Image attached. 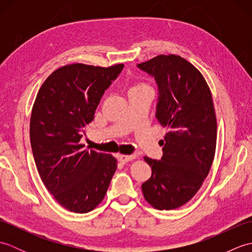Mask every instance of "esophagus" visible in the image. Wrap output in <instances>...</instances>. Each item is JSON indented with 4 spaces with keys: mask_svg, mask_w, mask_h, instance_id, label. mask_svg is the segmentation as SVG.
I'll return each mask as SVG.
<instances>
[{
    "mask_svg": "<svg viewBox=\"0 0 252 252\" xmlns=\"http://www.w3.org/2000/svg\"><path fill=\"white\" fill-rule=\"evenodd\" d=\"M135 157H136L135 155H119V157H118V159H119L120 162L126 163V162L131 161V160L134 159Z\"/></svg>",
    "mask_w": 252,
    "mask_h": 252,
    "instance_id": "1",
    "label": "esophagus"
}]
</instances>
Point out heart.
<instances>
[{"instance_id": "b5f03b06", "label": "heart", "mask_w": 252, "mask_h": 252, "mask_svg": "<svg viewBox=\"0 0 252 252\" xmlns=\"http://www.w3.org/2000/svg\"><path fill=\"white\" fill-rule=\"evenodd\" d=\"M138 87H145V85H144V84H137L136 87H134V88H138Z\"/></svg>"}]
</instances>
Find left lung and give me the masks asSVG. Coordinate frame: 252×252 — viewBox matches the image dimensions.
<instances>
[{
	"mask_svg": "<svg viewBox=\"0 0 252 252\" xmlns=\"http://www.w3.org/2000/svg\"><path fill=\"white\" fill-rule=\"evenodd\" d=\"M158 85L156 118L169 132L160 160L144 157L152 176L142 184L146 201L159 210H173L199 190L213 162L217 118L205 78L178 55H158L138 63Z\"/></svg>",
	"mask_w": 252,
	"mask_h": 252,
	"instance_id": "1",
	"label": "left lung"
}]
</instances>
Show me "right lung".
I'll list each match as a JSON object with an SVG mask.
<instances>
[{
    "label": "right lung",
    "mask_w": 252,
    "mask_h": 252,
    "mask_svg": "<svg viewBox=\"0 0 252 252\" xmlns=\"http://www.w3.org/2000/svg\"><path fill=\"white\" fill-rule=\"evenodd\" d=\"M123 67L72 63L58 68L42 84L32 107L30 143L37 172L58 203L71 212L97 207L116 172L114 156L84 149L80 141Z\"/></svg>",
    "instance_id": "right-lung-1"
}]
</instances>
